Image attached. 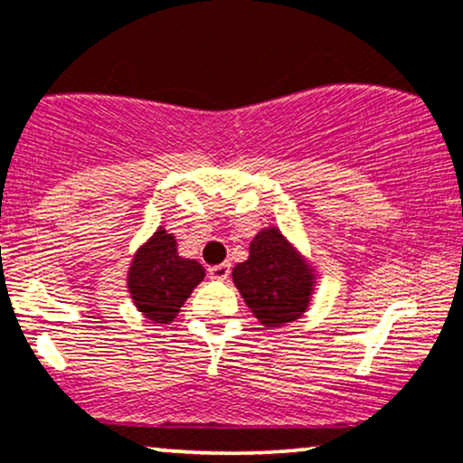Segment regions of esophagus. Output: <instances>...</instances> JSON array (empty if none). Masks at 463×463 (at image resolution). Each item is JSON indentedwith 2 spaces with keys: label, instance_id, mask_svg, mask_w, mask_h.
Segmentation results:
<instances>
[{
  "label": "esophagus",
  "instance_id": "obj_1",
  "mask_svg": "<svg viewBox=\"0 0 463 463\" xmlns=\"http://www.w3.org/2000/svg\"><path fill=\"white\" fill-rule=\"evenodd\" d=\"M228 276H231V263L215 265V267H211V269H209L211 280H226Z\"/></svg>",
  "mask_w": 463,
  "mask_h": 463
}]
</instances>
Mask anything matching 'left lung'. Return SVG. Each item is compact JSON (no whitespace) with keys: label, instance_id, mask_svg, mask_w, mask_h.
Wrapping results in <instances>:
<instances>
[{"label":"left lung","instance_id":"1","mask_svg":"<svg viewBox=\"0 0 463 463\" xmlns=\"http://www.w3.org/2000/svg\"><path fill=\"white\" fill-rule=\"evenodd\" d=\"M315 269L276 226L250 241L248 260L235 265L232 282L265 327L298 321L310 306Z\"/></svg>","mask_w":463,"mask_h":463}]
</instances>
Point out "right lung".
<instances>
[{
	"instance_id": "obj_1",
	"label": "right lung",
	"mask_w": 463,
	"mask_h": 463,
	"mask_svg": "<svg viewBox=\"0 0 463 463\" xmlns=\"http://www.w3.org/2000/svg\"><path fill=\"white\" fill-rule=\"evenodd\" d=\"M204 278V267L176 252V239L164 226L133 254L127 288L146 319L170 323Z\"/></svg>"
}]
</instances>
